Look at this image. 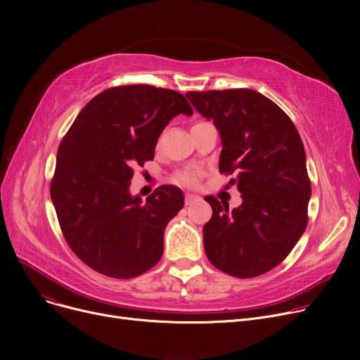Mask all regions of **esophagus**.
Instances as JSON below:
<instances>
[{
	"label": "esophagus",
	"instance_id": "34e87169",
	"mask_svg": "<svg viewBox=\"0 0 360 360\" xmlns=\"http://www.w3.org/2000/svg\"><path fill=\"white\" fill-rule=\"evenodd\" d=\"M200 201V197L198 195H194V194H185V204L186 205H193L194 202Z\"/></svg>",
	"mask_w": 360,
	"mask_h": 360
}]
</instances>
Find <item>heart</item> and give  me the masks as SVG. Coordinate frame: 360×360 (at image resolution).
I'll return each instance as SVG.
<instances>
[{
  "label": "heart",
  "mask_w": 360,
  "mask_h": 360,
  "mask_svg": "<svg viewBox=\"0 0 360 360\" xmlns=\"http://www.w3.org/2000/svg\"><path fill=\"white\" fill-rule=\"evenodd\" d=\"M178 182L181 184H185V185H194L197 182V178L194 174H190V172H182L178 175Z\"/></svg>",
  "instance_id": "b5f03b06"
}]
</instances>
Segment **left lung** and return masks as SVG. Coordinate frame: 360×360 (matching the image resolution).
I'll use <instances>...</instances> for the list:
<instances>
[{
	"instance_id": "left-lung-1",
	"label": "left lung",
	"mask_w": 360,
	"mask_h": 360,
	"mask_svg": "<svg viewBox=\"0 0 360 360\" xmlns=\"http://www.w3.org/2000/svg\"><path fill=\"white\" fill-rule=\"evenodd\" d=\"M197 112L220 132L219 170L236 174L242 204L205 197L213 216L202 228L204 251L216 269L257 277L285 259L308 224L311 181L299 132L273 101L250 89L188 91Z\"/></svg>"
}]
</instances>
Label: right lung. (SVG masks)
<instances>
[{
	"mask_svg": "<svg viewBox=\"0 0 360 360\" xmlns=\"http://www.w3.org/2000/svg\"><path fill=\"white\" fill-rule=\"evenodd\" d=\"M179 113L190 117L193 108L175 90L110 87L64 136L51 198L70 248L94 271L132 278L162 258L165 228L184 207V194L162 185L143 202L129 194V184L132 166L153 160L162 131Z\"/></svg>",
	"mask_w": 360,
	"mask_h": 360,
	"instance_id": "add662e5",
	"label": "right lung"
}]
</instances>
